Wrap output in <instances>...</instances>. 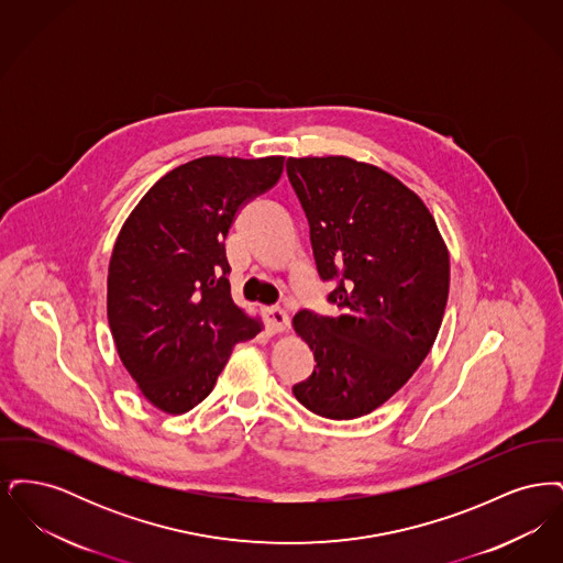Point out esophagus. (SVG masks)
Here are the masks:
<instances>
[{"mask_svg":"<svg viewBox=\"0 0 563 563\" xmlns=\"http://www.w3.org/2000/svg\"><path fill=\"white\" fill-rule=\"evenodd\" d=\"M264 321H266L269 333H283L289 327L287 312L283 308H278V306H272V308L264 310Z\"/></svg>","mask_w":563,"mask_h":563,"instance_id":"1","label":"esophagus"}]
</instances>
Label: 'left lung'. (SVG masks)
<instances>
[{"instance_id": "8db88e82", "label": "left lung", "mask_w": 563, "mask_h": 563, "mask_svg": "<svg viewBox=\"0 0 563 563\" xmlns=\"http://www.w3.org/2000/svg\"><path fill=\"white\" fill-rule=\"evenodd\" d=\"M333 317L297 312L314 352L297 401L331 420L372 413L416 374L443 321L450 255L424 202L386 170L344 156L289 158Z\"/></svg>"}]
</instances>
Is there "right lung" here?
Segmentation results:
<instances>
[{
	"label": "right lung",
	"mask_w": 563,
	"mask_h": 563,
	"mask_svg": "<svg viewBox=\"0 0 563 563\" xmlns=\"http://www.w3.org/2000/svg\"><path fill=\"white\" fill-rule=\"evenodd\" d=\"M283 156H205L166 173L113 246L108 319L145 399L186 413L213 390L232 349L262 327L230 295L225 236L242 205L272 188Z\"/></svg>",
	"instance_id": "1"
}]
</instances>
